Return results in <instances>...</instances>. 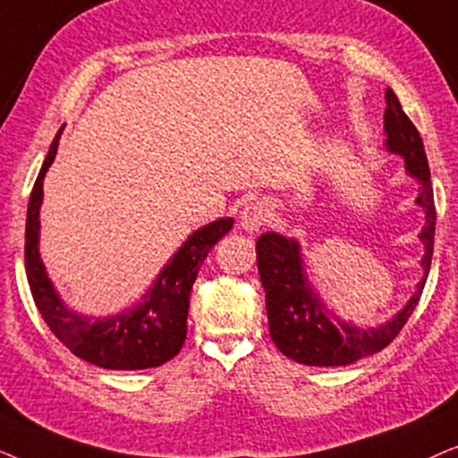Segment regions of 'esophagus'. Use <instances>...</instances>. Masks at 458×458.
<instances>
[{
	"mask_svg": "<svg viewBox=\"0 0 458 458\" xmlns=\"http://www.w3.org/2000/svg\"><path fill=\"white\" fill-rule=\"evenodd\" d=\"M242 227L246 231H259L262 225L268 221V208L265 202H260V199H254V202H250L243 206L242 210Z\"/></svg>",
	"mask_w": 458,
	"mask_h": 458,
	"instance_id": "34e87169",
	"label": "esophagus"
}]
</instances>
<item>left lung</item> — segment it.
Returning a JSON list of instances; mask_svg holds the SVG:
<instances>
[{"mask_svg": "<svg viewBox=\"0 0 458 458\" xmlns=\"http://www.w3.org/2000/svg\"><path fill=\"white\" fill-rule=\"evenodd\" d=\"M386 104L384 129L387 149L403 156L409 173L417 177L421 185L417 204L425 210V227L419 235L425 243L421 260L425 277L419 281L417 292L412 293L409 304L392 321L377 329H360L342 323L340 318L335 321L310 292L302 273L298 242L285 240L284 235L271 233V231L262 233L256 242V260H259L260 281L267 293L268 331L281 352L300 365L342 367L379 352L390 346V342L400 334L423 293L436 235V204L428 156H425L421 135L411 118L404 114L392 89H386Z\"/></svg>", "mask_w": 458, "mask_h": 458, "instance_id": "left-lung-1", "label": "left lung"}]
</instances>
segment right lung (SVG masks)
I'll return each mask as SVG.
<instances>
[{
  "label": "right lung",
  "mask_w": 458,
  "mask_h": 458,
  "mask_svg": "<svg viewBox=\"0 0 458 458\" xmlns=\"http://www.w3.org/2000/svg\"><path fill=\"white\" fill-rule=\"evenodd\" d=\"M62 129L55 133L49 152L43 162L39 177L30 191L27 210V231H24V267L30 293L39 309L43 321L54 335L71 350L74 356L104 369H152L160 367L179 354L187 335V310H190L191 285L199 267L212 246L233 227L231 218L206 225L193 231L173 260L165 267L146 302L135 310L116 315L104 321H89L64 309V302L47 279L39 259V206L43 198V177L58 152Z\"/></svg>",
  "instance_id": "right-lung-1"
}]
</instances>
